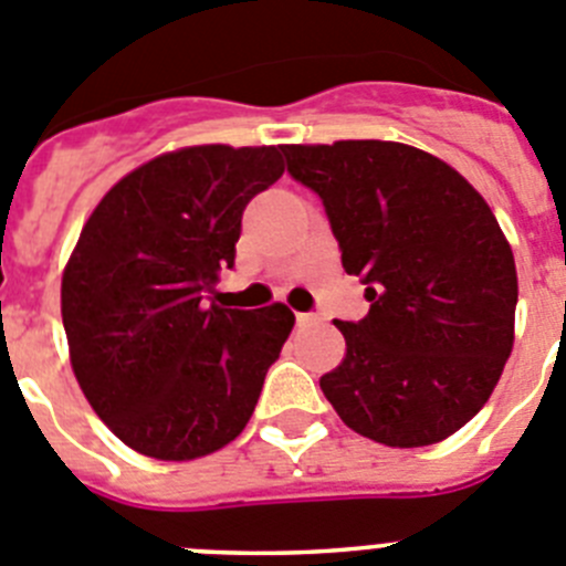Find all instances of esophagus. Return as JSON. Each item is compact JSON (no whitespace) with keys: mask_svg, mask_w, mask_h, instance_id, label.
Instances as JSON below:
<instances>
[{"mask_svg":"<svg viewBox=\"0 0 566 566\" xmlns=\"http://www.w3.org/2000/svg\"><path fill=\"white\" fill-rule=\"evenodd\" d=\"M295 321H298V327H310V324H318V313H298L295 315Z\"/></svg>","mask_w":566,"mask_h":566,"instance_id":"1","label":"esophagus"}]
</instances>
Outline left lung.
<instances>
[{
    "label": "left lung",
    "instance_id": "1",
    "mask_svg": "<svg viewBox=\"0 0 566 566\" xmlns=\"http://www.w3.org/2000/svg\"><path fill=\"white\" fill-rule=\"evenodd\" d=\"M287 175L315 191L340 264L369 313L321 391L358 434L420 448L488 403L513 349L516 262L480 191L429 151L389 140L284 146Z\"/></svg>",
    "mask_w": 566,
    "mask_h": 566
}]
</instances>
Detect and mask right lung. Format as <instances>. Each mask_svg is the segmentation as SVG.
I'll return each mask as SVG.
<instances>
[{
	"instance_id": "add662e5",
	"label": "right lung",
	"mask_w": 566,
	"mask_h": 566,
	"mask_svg": "<svg viewBox=\"0 0 566 566\" xmlns=\"http://www.w3.org/2000/svg\"><path fill=\"white\" fill-rule=\"evenodd\" d=\"M279 146H191L98 202L61 279L70 360L95 415L155 460H197L251 420L295 315L222 310L248 202L282 177Z\"/></svg>"
}]
</instances>
